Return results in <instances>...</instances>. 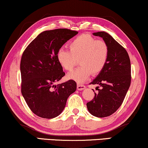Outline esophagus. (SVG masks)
I'll list each match as a JSON object with an SVG mask.
<instances>
[{
    "instance_id": "1",
    "label": "esophagus",
    "mask_w": 148,
    "mask_h": 148,
    "mask_svg": "<svg viewBox=\"0 0 148 148\" xmlns=\"http://www.w3.org/2000/svg\"><path fill=\"white\" fill-rule=\"evenodd\" d=\"M77 88V89L79 90V91H81V90L84 89L85 88V85H83V84H79V83H78Z\"/></svg>"
}]
</instances>
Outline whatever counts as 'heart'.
Listing matches in <instances>:
<instances>
[{"instance_id":"obj_1","label":"heart","mask_w":148,"mask_h":148,"mask_svg":"<svg viewBox=\"0 0 148 148\" xmlns=\"http://www.w3.org/2000/svg\"><path fill=\"white\" fill-rule=\"evenodd\" d=\"M69 50L60 49L57 51L59 63L66 71H71L77 63L80 65L68 75L69 79L81 83L90 75H97L102 71L108 61L110 50L104 40L83 34L72 39L69 43Z\"/></svg>"}]
</instances>
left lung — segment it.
Segmentation results:
<instances>
[{
  "label": "left lung",
  "instance_id": "left-lung-1",
  "mask_svg": "<svg viewBox=\"0 0 148 148\" xmlns=\"http://www.w3.org/2000/svg\"><path fill=\"white\" fill-rule=\"evenodd\" d=\"M103 38L110 50L108 61L104 69L90 84H98L101 89L91 101L87 110L97 117L112 115L121 106L131 84V63L125 48L104 31L93 33ZM94 92V90H93Z\"/></svg>",
  "mask_w": 148,
  "mask_h": 148
}]
</instances>
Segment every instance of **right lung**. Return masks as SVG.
<instances>
[{
  "label": "right lung",
  "mask_w": 148,
  "mask_h": 148,
  "mask_svg": "<svg viewBox=\"0 0 148 148\" xmlns=\"http://www.w3.org/2000/svg\"><path fill=\"white\" fill-rule=\"evenodd\" d=\"M78 33L57 29L40 33L23 52L21 60V93L37 116L51 119L61 114L67 98L76 91L73 80L55 85L65 76L57 59L59 49Z\"/></svg>",
  "instance_id": "obj_1"
}]
</instances>
